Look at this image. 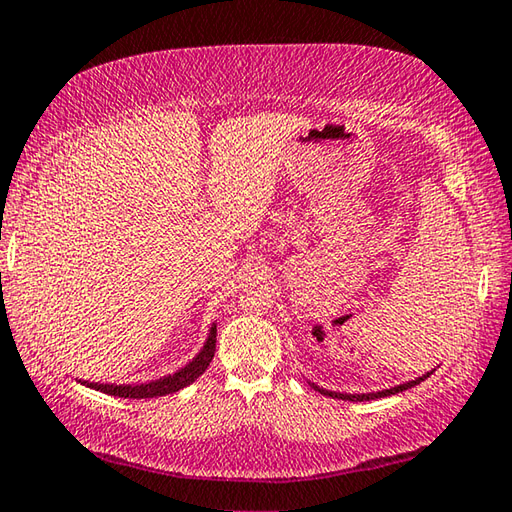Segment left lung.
Segmentation results:
<instances>
[{"mask_svg": "<svg viewBox=\"0 0 512 512\" xmlns=\"http://www.w3.org/2000/svg\"><path fill=\"white\" fill-rule=\"evenodd\" d=\"M430 374H432V371H427L425 376L410 380V383H403V385L392 387V389H383V392H374V394H340V392H329V389H320L318 385H313V383H311V387L315 389V392H320L324 396H331V398H342V401H374V398H385V396H392V394H398V392H405V389L418 385L421 380H425Z\"/></svg>", "mask_w": 512, "mask_h": 512, "instance_id": "8db88e82", "label": "left lung"}]
</instances>
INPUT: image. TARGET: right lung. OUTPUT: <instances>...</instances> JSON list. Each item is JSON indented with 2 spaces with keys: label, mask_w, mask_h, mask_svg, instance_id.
Segmentation results:
<instances>
[{
  "label": "right lung",
  "mask_w": 512,
  "mask_h": 512,
  "mask_svg": "<svg viewBox=\"0 0 512 512\" xmlns=\"http://www.w3.org/2000/svg\"><path fill=\"white\" fill-rule=\"evenodd\" d=\"M215 345H217V324H212L210 336L206 340V345H203V349L199 351V356L172 376L152 380V383L147 385H100V383H87V380L85 385L91 389H98L102 394L118 396V398H156V396L174 394L179 392V389L194 383V380H197L203 371L210 367L212 358H215Z\"/></svg>",
  "instance_id": "1"
}]
</instances>
